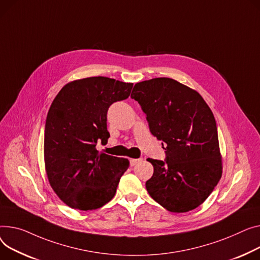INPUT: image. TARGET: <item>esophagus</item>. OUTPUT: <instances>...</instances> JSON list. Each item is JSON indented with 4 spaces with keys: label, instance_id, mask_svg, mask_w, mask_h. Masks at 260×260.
Segmentation results:
<instances>
[{
    "label": "esophagus",
    "instance_id": "1",
    "mask_svg": "<svg viewBox=\"0 0 260 260\" xmlns=\"http://www.w3.org/2000/svg\"><path fill=\"white\" fill-rule=\"evenodd\" d=\"M141 161H142V159H131L129 160V164H131V166H135L138 163H140Z\"/></svg>",
    "mask_w": 260,
    "mask_h": 260
}]
</instances>
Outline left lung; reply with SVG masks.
Wrapping results in <instances>:
<instances>
[{"mask_svg": "<svg viewBox=\"0 0 260 260\" xmlns=\"http://www.w3.org/2000/svg\"><path fill=\"white\" fill-rule=\"evenodd\" d=\"M131 97L146 115L150 133L165 143V161L147 159L153 175L149 196L171 212L196 209L221 177L216 122L194 90L160 77L135 84Z\"/></svg>", "mask_w": 260, "mask_h": 260, "instance_id": "left-lung-1", "label": "left lung"}]
</instances>
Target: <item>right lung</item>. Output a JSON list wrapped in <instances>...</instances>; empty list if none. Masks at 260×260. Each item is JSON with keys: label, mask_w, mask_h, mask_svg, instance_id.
Segmentation results:
<instances>
[{"label": "right lung", "mask_w": 260, "mask_h": 260, "mask_svg": "<svg viewBox=\"0 0 260 260\" xmlns=\"http://www.w3.org/2000/svg\"><path fill=\"white\" fill-rule=\"evenodd\" d=\"M133 83L89 77L66 84L49 109L44 153L48 180L58 198L73 209H98L115 196L129 161L99 152L108 142L109 108L126 99Z\"/></svg>", "instance_id": "obj_1"}]
</instances>
